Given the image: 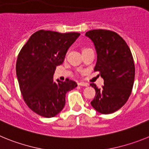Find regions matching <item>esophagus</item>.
Returning a JSON list of instances; mask_svg holds the SVG:
<instances>
[{"label": "esophagus", "instance_id": "esophagus-1", "mask_svg": "<svg viewBox=\"0 0 149 149\" xmlns=\"http://www.w3.org/2000/svg\"><path fill=\"white\" fill-rule=\"evenodd\" d=\"M77 85L78 86H87L88 84L86 83H84V82H78L77 83Z\"/></svg>", "mask_w": 149, "mask_h": 149}]
</instances>
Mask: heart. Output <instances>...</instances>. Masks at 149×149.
I'll return each mask as SVG.
<instances>
[{"label": "heart", "instance_id": "heart-1", "mask_svg": "<svg viewBox=\"0 0 149 149\" xmlns=\"http://www.w3.org/2000/svg\"><path fill=\"white\" fill-rule=\"evenodd\" d=\"M85 49H87V48H84V50H85Z\"/></svg>", "mask_w": 149, "mask_h": 149}]
</instances>
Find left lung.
Segmentation results:
<instances>
[{"instance_id": "8db88e82", "label": "left lung", "mask_w": 149, "mask_h": 149, "mask_svg": "<svg viewBox=\"0 0 149 149\" xmlns=\"http://www.w3.org/2000/svg\"><path fill=\"white\" fill-rule=\"evenodd\" d=\"M86 36L94 43L97 52L95 72H99L104 86L95 89L91 101L93 108L100 113H114L127 102L131 95L135 76V66L128 45L119 34L107 30H92Z\"/></svg>"}]
</instances>
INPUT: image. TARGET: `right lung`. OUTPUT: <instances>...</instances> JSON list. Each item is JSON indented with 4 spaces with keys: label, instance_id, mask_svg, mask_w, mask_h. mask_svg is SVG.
Segmentation results:
<instances>
[{
    "label": "right lung",
    "instance_id": "right-lung-1",
    "mask_svg": "<svg viewBox=\"0 0 149 149\" xmlns=\"http://www.w3.org/2000/svg\"><path fill=\"white\" fill-rule=\"evenodd\" d=\"M81 35L40 30L34 33L18 54L16 75L23 98L29 108L41 116H56L65 104V94L77 83L53 79L57 65L64 61L67 51Z\"/></svg>",
    "mask_w": 149,
    "mask_h": 149
}]
</instances>
